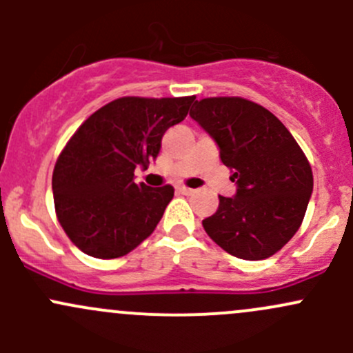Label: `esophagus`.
Segmentation results:
<instances>
[{
  "label": "esophagus",
  "mask_w": 353,
  "mask_h": 353,
  "mask_svg": "<svg viewBox=\"0 0 353 353\" xmlns=\"http://www.w3.org/2000/svg\"><path fill=\"white\" fill-rule=\"evenodd\" d=\"M177 191H179L181 194H191V193H193V190H191V188H186V186H179V188H177Z\"/></svg>",
  "instance_id": "34e87169"
}]
</instances>
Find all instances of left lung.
I'll return each instance as SVG.
<instances>
[{
  "label": "left lung",
  "mask_w": 353,
  "mask_h": 353,
  "mask_svg": "<svg viewBox=\"0 0 353 353\" xmlns=\"http://www.w3.org/2000/svg\"><path fill=\"white\" fill-rule=\"evenodd\" d=\"M190 116L213 137L237 184L234 198L219 196L203 220L210 239L248 261L279 252L301 227L312 193V169L282 121L243 97H206Z\"/></svg>",
  "instance_id": "obj_1"
}]
</instances>
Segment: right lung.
Returning a JSON list of instances; mask_svg holds the SVG:
<instances>
[{
	"mask_svg": "<svg viewBox=\"0 0 353 353\" xmlns=\"http://www.w3.org/2000/svg\"><path fill=\"white\" fill-rule=\"evenodd\" d=\"M188 97H119L95 110L56 160L58 222L85 254L114 259L138 248L162 219L174 188L134 183L159 155L163 133L188 116Z\"/></svg>",
	"mask_w": 353,
	"mask_h": 353,
	"instance_id": "obj_1",
	"label": "right lung"
}]
</instances>
